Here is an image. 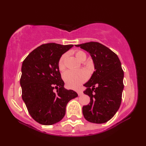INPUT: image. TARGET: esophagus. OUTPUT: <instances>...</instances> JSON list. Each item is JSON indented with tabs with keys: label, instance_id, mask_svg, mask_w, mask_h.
Here are the masks:
<instances>
[{
	"label": "esophagus",
	"instance_id": "obj_1",
	"mask_svg": "<svg viewBox=\"0 0 146 146\" xmlns=\"http://www.w3.org/2000/svg\"><path fill=\"white\" fill-rule=\"evenodd\" d=\"M77 94H78V96H80V95H82L83 94V92L82 91H80V90H78V91H77Z\"/></svg>",
	"mask_w": 146,
	"mask_h": 146
}]
</instances>
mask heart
Returning a JSON list of instances; mask_svg holds the SVG:
<instances>
[{"label": "heart", "mask_w": 146, "mask_h": 146, "mask_svg": "<svg viewBox=\"0 0 146 146\" xmlns=\"http://www.w3.org/2000/svg\"><path fill=\"white\" fill-rule=\"evenodd\" d=\"M75 54L77 60L80 61L86 59L85 53L82 51H76ZM65 58H66V54H63L59 60L58 67L60 70H63L64 68V61ZM87 73L84 70H68L63 74L64 81L67 86L71 88H75L82 84L87 78Z\"/></svg>", "instance_id": "heart-1"}]
</instances>
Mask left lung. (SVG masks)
<instances>
[{
	"mask_svg": "<svg viewBox=\"0 0 146 146\" xmlns=\"http://www.w3.org/2000/svg\"><path fill=\"white\" fill-rule=\"evenodd\" d=\"M88 52L94 62L95 71L83 86V92L90 98L88 105L83 106L85 119L95 123L110 120L120 106L123 90V71L117 55L97 42L75 45Z\"/></svg>",
	"mask_w": 146,
	"mask_h": 146,
	"instance_id": "8db88e82",
	"label": "left lung"
}]
</instances>
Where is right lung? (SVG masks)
Segmentation results:
<instances>
[{
    "mask_svg": "<svg viewBox=\"0 0 146 146\" xmlns=\"http://www.w3.org/2000/svg\"><path fill=\"white\" fill-rule=\"evenodd\" d=\"M72 47V44L56 43L42 44L23 62L22 98L31 116L42 125L60 122L66 113L67 104L78 97L76 92L64 88L58 67L61 56Z\"/></svg>",
    "mask_w": 146,
    "mask_h": 146,
    "instance_id": "1",
    "label": "right lung"
}]
</instances>
